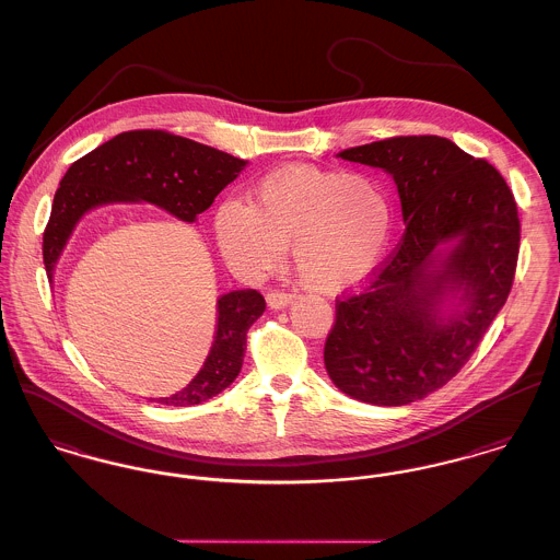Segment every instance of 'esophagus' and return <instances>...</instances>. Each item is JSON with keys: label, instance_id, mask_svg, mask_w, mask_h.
Here are the masks:
<instances>
[{"label": "esophagus", "instance_id": "1", "mask_svg": "<svg viewBox=\"0 0 560 560\" xmlns=\"http://www.w3.org/2000/svg\"><path fill=\"white\" fill-rule=\"evenodd\" d=\"M291 303H293V295L291 293H280V291H269L267 293V305L271 310H282V307H287Z\"/></svg>", "mask_w": 560, "mask_h": 560}]
</instances>
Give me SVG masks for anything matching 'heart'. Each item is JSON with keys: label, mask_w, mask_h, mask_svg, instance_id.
Masks as SVG:
<instances>
[{"label": "heart", "mask_w": 560, "mask_h": 560, "mask_svg": "<svg viewBox=\"0 0 560 560\" xmlns=\"http://www.w3.org/2000/svg\"><path fill=\"white\" fill-rule=\"evenodd\" d=\"M393 226L388 190L368 174L293 163L265 174L248 203L214 212L217 246L235 271L276 269L291 242L303 287L339 295L363 284L382 259Z\"/></svg>", "instance_id": "heart-1"}]
</instances>
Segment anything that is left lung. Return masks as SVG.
Listing matches in <instances>:
<instances>
[{
	"instance_id": "obj_1",
	"label": "left lung",
	"mask_w": 560,
	"mask_h": 560,
	"mask_svg": "<svg viewBox=\"0 0 560 560\" xmlns=\"http://www.w3.org/2000/svg\"><path fill=\"white\" fill-rule=\"evenodd\" d=\"M393 176L406 233L370 289L337 301L325 368L341 393L408 406L469 361L512 291L521 246L503 176L440 136L337 152Z\"/></svg>"
}]
</instances>
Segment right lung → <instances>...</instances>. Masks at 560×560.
I'll list each match as a JSON object with an SVG mask.
<instances>
[{"label": "right lung", "mask_w": 560, "mask_h": 560, "mask_svg": "<svg viewBox=\"0 0 560 560\" xmlns=\"http://www.w3.org/2000/svg\"><path fill=\"white\" fill-rule=\"evenodd\" d=\"M248 161L167 131H125L70 165L55 192L42 255L52 282L75 224L95 208L150 203L178 221L192 223L231 185ZM265 312L261 293L231 291L217 299L212 348L197 375L170 397L150 399L188 408L223 393L237 377L246 352V331Z\"/></svg>", "instance_id": "right-lung-1"}]
</instances>
